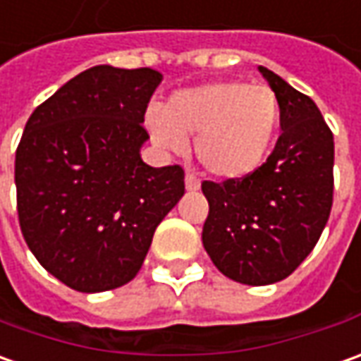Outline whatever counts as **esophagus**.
I'll return each mask as SVG.
<instances>
[{
  "instance_id": "34e87169",
  "label": "esophagus",
  "mask_w": 361,
  "mask_h": 361,
  "mask_svg": "<svg viewBox=\"0 0 361 361\" xmlns=\"http://www.w3.org/2000/svg\"><path fill=\"white\" fill-rule=\"evenodd\" d=\"M185 185L186 190H198V188H200V178H198L197 175H192V173H186Z\"/></svg>"
}]
</instances>
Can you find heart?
I'll return each instance as SVG.
<instances>
[{"label": "heart", "mask_w": 361, "mask_h": 361, "mask_svg": "<svg viewBox=\"0 0 361 361\" xmlns=\"http://www.w3.org/2000/svg\"><path fill=\"white\" fill-rule=\"evenodd\" d=\"M280 125V103L266 85L212 81L176 91L147 115L152 141L183 151L195 139L198 161L222 180H240L264 164Z\"/></svg>", "instance_id": "b5f03b06"}]
</instances>
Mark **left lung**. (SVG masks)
Returning <instances> with one entry per match:
<instances>
[{
    "label": "left lung",
    "instance_id": "left-lung-1",
    "mask_svg": "<svg viewBox=\"0 0 361 361\" xmlns=\"http://www.w3.org/2000/svg\"><path fill=\"white\" fill-rule=\"evenodd\" d=\"M280 103L276 147L246 178L202 183L209 216L202 244L234 282L268 286L312 252L332 210L334 135L310 97L258 67Z\"/></svg>",
    "mask_w": 361,
    "mask_h": 361
}]
</instances>
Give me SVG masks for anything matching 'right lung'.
Instances as JSON below:
<instances>
[{
  "instance_id": "add662e5",
  "label": "right lung",
  "mask_w": 361,
  "mask_h": 361,
  "mask_svg": "<svg viewBox=\"0 0 361 361\" xmlns=\"http://www.w3.org/2000/svg\"><path fill=\"white\" fill-rule=\"evenodd\" d=\"M163 75L95 65L29 117L16 152L17 214L39 264L77 292L137 276L185 171L142 163L145 111Z\"/></svg>"
}]
</instances>
